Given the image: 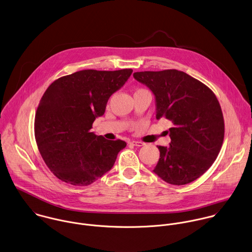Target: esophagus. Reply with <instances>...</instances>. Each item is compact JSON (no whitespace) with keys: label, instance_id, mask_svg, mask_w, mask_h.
Returning <instances> with one entry per match:
<instances>
[{"label":"esophagus","instance_id":"34e87169","mask_svg":"<svg viewBox=\"0 0 252 252\" xmlns=\"http://www.w3.org/2000/svg\"><path fill=\"white\" fill-rule=\"evenodd\" d=\"M130 144L133 146H137V147H141V146L145 145L143 142H140V141H131Z\"/></svg>","mask_w":252,"mask_h":252}]
</instances>
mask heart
<instances>
[{
    "label": "heart",
    "instance_id": "obj_1",
    "mask_svg": "<svg viewBox=\"0 0 252 252\" xmlns=\"http://www.w3.org/2000/svg\"><path fill=\"white\" fill-rule=\"evenodd\" d=\"M141 92H147V91H146V90H143V89H139V90H137V91L135 92V94H136V93H141Z\"/></svg>",
    "mask_w": 252,
    "mask_h": 252
}]
</instances>
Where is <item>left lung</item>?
<instances>
[{
  "mask_svg": "<svg viewBox=\"0 0 252 252\" xmlns=\"http://www.w3.org/2000/svg\"><path fill=\"white\" fill-rule=\"evenodd\" d=\"M133 77L152 91L156 118H165L168 147L158 146L154 172L172 185H185L202 175L216 159L224 140V119L212 91L197 79L175 69L136 72Z\"/></svg>",
  "mask_w": 252,
  "mask_h": 252,
  "instance_id": "obj_1",
  "label": "left lung"
}]
</instances>
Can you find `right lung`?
<instances>
[{
	"instance_id": "obj_1",
	"label": "right lung",
	"mask_w": 252,
	"mask_h": 252,
	"mask_svg": "<svg viewBox=\"0 0 252 252\" xmlns=\"http://www.w3.org/2000/svg\"><path fill=\"white\" fill-rule=\"evenodd\" d=\"M131 69L82 70L54 81L35 116V138L46 164L61 181L88 186L109 171L126 143L92 132L110 96L128 80Z\"/></svg>"
}]
</instances>
